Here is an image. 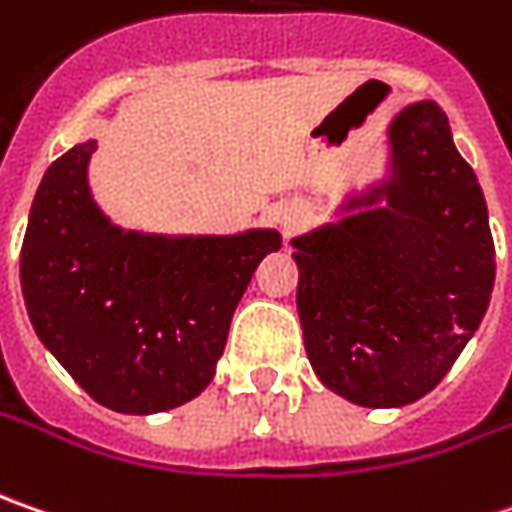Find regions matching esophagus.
Here are the masks:
<instances>
[{"mask_svg":"<svg viewBox=\"0 0 512 512\" xmlns=\"http://www.w3.org/2000/svg\"><path fill=\"white\" fill-rule=\"evenodd\" d=\"M277 221L283 226V235H294V232L306 223V212H303L300 206H289V209H283V212L277 215Z\"/></svg>","mask_w":512,"mask_h":512,"instance_id":"34e87169","label":"esophagus"}]
</instances>
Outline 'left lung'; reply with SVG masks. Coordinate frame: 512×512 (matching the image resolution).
Wrapping results in <instances>:
<instances>
[{
  "label": "left lung",
  "mask_w": 512,
  "mask_h": 512,
  "mask_svg": "<svg viewBox=\"0 0 512 512\" xmlns=\"http://www.w3.org/2000/svg\"><path fill=\"white\" fill-rule=\"evenodd\" d=\"M388 209L294 238L297 311L320 382L354 405L399 408L433 391L485 317L496 249L476 172L445 110L391 124Z\"/></svg>",
  "instance_id": "8db88e82"
}]
</instances>
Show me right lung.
I'll use <instances>...</instances> for the list:
<instances>
[{"instance_id": "obj_1", "label": "right lung", "mask_w": 512, "mask_h": 512, "mask_svg": "<svg viewBox=\"0 0 512 512\" xmlns=\"http://www.w3.org/2000/svg\"><path fill=\"white\" fill-rule=\"evenodd\" d=\"M93 150V141L67 150L39 184L22 294L39 340L90 397L118 414H158L212 382L240 297L283 238L121 232L90 198Z\"/></svg>"}]
</instances>
